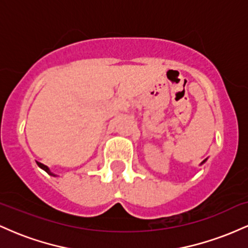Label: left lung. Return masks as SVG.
<instances>
[{"instance_id": "8db88e82", "label": "left lung", "mask_w": 248, "mask_h": 248, "mask_svg": "<svg viewBox=\"0 0 248 248\" xmlns=\"http://www.w3.org/2000/svg\"><path fill=\"white\" fill-rule=\"evenodd\" d=\"M206 160H207V158H205V160H204L203 162H202V163H201V166H202V164H203V163H205V162H206Z\"/></svg>"}]
</instances>
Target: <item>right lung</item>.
<instances>
[{"instance_id": "obj_1", "label": "right lung", "mask_w": 248, "mask_h": 248, "mask_svg": "<svg viewBox=\"0 0 248 248\" xmlns=\"http://www.w3.org/2000/svg\"><path fill=\"white\" fill-rule=\"evenodd\" d=\"M37 166H38L39 168H41V169L44 170V171H46L47 173H49V175L53 176V177H57V176H58V175H56V173H53L52 171H51V170L49 169V167H46V166H45V164L41 163V162H37Z\"/></svg>"}]
</instances>
